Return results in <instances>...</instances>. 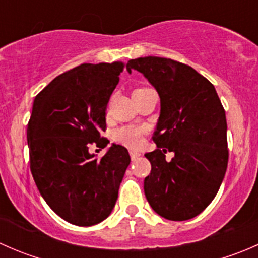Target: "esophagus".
Listing matches in <instances>:
<instances>
[{"label": "esophagus", "instance_id": "obj_1", "mask_svg": "<svg viewBox=\"0 0 258 258\" xmlns=\"http://www.w3.org/2000/svg\"><path fill=\"white\" fill-rule=\"evenodd\" d=\"M130 155H131V160L132 161H136L137 158H139L140 156H141V153L136 152V151H131V152H130Z\"/></svg>", "mask_w": 258, "mask_h": 258}]
</instances>
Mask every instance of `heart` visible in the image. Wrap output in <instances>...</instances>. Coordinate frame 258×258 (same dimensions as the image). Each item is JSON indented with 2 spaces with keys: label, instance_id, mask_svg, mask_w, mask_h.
Listing matches in <instances>:
<instances>
[{
  "label": "heart",
  "instance_id": "b5f03b06",
  "mask_svg": "<svg viewBox=\"0 0 258 258\" xmlns=\"http://www.w3.org/2000/svg\"><path fill=\"white\" fill-rule=\"evenodd\" d=\"M142 90H146V88H137V90H135V92H139ZM145 132V126H123L114 131L113 140L116 142L127 146V147L135 148L141 144Z\"/></svg>",
  "mask_w": 258,
  "mask_h": 258
}]
</instances>
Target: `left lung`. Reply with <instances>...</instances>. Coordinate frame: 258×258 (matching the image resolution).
Returning a JSON list of instances; mask_svg holds the SVG:
<instances>
[{
  "label": "left lung",
  "instance_id": "1",
  "mask_svg": "<svg viewBox=\"0 0 258 258\" xmlns=\"http://www.w3.org/2000/svg\"><path fill=\"white\" fill-rule=\"evenodd\" d=\"M126 67L141 72L161 100L152 137L157 148L145 155L151 162L146 199L167 220L196 217L215 199L227 170V122L215 86L171 58L140 57ZM167 152L175 153L170 163Z\"/></svg>",
  "mask_w": 258,
  "mask_h": 258
}]
</instances>
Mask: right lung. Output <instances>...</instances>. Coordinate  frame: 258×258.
Masks as SVG:
<instances>
[{"label":"right lung","instance_id":"obj_1","mask_svg":"<svg viewBox=\"0 0 258 258\" xmlns=\"http://www.w3.org/2000/svg\"><path fill=\"white\" fill-rule=\"evenodd\" d=\"M123 67L82 63L52 80L33 101L27 127L31 172L48 206L72 225L87 227L110 216L131 162L121 145L101 158L88 151L110 142L101 134Z\"/></svg>","mask_w":258,"mask_h":258}]
</instances>
